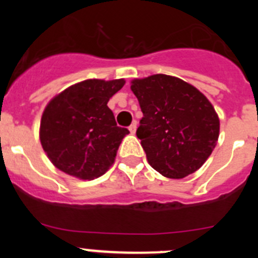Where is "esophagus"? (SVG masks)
I'll return each mask as SVG.
<instances>
[{"instance_id":"1","label":"esophagus","mask_w":258,"mask_h":258,"mask_svg":"<svg viewBox=\"0 0 258 258\" xmlns=\"http://www.w3.org/2000/svg\"><path fill=\"white\" fill-rule=\"evenodd\" d=\"M136 131H137V122L134 121L133 124H132L131 126H129V132H131L132 134H134V133H136Z\"/></svg>"}]
</instances>
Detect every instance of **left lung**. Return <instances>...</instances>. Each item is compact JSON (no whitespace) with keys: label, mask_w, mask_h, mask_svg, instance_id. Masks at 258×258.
<instances>
[{"label":"left lung","mask_w":258,"mask_h":258,"mask_svg":"<svg viewBox=\"0 0 258 258\" xmlns=\"http://www.w3.org/2000/svg\"><path fill=\"white\" fill-rule=\"evenodd\" d=\"M143 117L137 137L150 165L166 178L197 172L217 145L220 118L206 95L169 75L132 81Z\"/></svg>","instance_id":"left-lung-1"}]
</instances>
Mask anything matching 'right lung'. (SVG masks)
I'll return each mask as SVG.
<instances>
[{
    "mask_svg": "<svg viewBox=\"0 0 258 258\" xmlns=\"http://www.w3.org/2000/svg\"><path fill=\"white\" fill-rule=\"evenodd\" d=\"M124 84V79L85 80L47 103L40 141L55 168L79 179L98 178L109 169L129 131L116 125L107 103Z\"/></svg>",
    "mask_w": 258,
    "mask_h": 258,
    "instance_id": "obj_1",
    "label": "right lung"
}]
</instances>
